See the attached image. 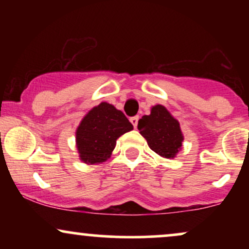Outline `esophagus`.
<instances>
[{
  "label": "esophagus",
  "mask_w": 249,
  "mask_h": 249,
  "mask_svg": "<svg viewBox=\"0 0 249 249\" xmlns=\"http://www.w3.org/2000/svg\"><path fill=\"white\" fill-rule=\"evenodd\" d=\"M138 121H139V117L138 116L131 117V118H130V122L132 123V125H133L134 128H137V125H138Z\"/></svg>",
  "instance_id": "obj_1"
}]
</instances>
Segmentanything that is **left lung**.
Instances as JSON below:
<instances>
[{
  "mask_svg": "<svg viewBox=\"0 0 249 249\" xmlns=\"http://www.w3.org/2000/svg\"><path fill=\"white\" fill-rule=\"evenodd\" d=\"M138 130L151 150L164 158H174L184 142L179 122L160 104L154 105L150 115L139 119Z\"/></svg>",
  "mask_w": 249,
  "mask_h": 249,
  "instance_id": "8db88e82",
  "label": "left lung"
}]
</instances>
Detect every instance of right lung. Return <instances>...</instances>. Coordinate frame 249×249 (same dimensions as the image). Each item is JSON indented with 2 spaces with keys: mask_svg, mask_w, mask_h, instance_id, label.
I'll list each match as a JSON object with an SVG mask.
<instances>
[{
  "mask_svg": "<svg viewBox=\"0 0 249 249\" xmlns=\"http://www.w3.org/2000/svg\"><path fill=\"white\" fill-rule=\"evenodd\" d=\"M133 128L121 110L102 102L85 115L76 130V146L79 159L85 164L107 160L122 134Z\"/></svg>",
  "mask_w": 249,
  "mask_h": 249,
  "instance_id": "right-lung-1",
  "label": "right lung"
}]
</instances>
